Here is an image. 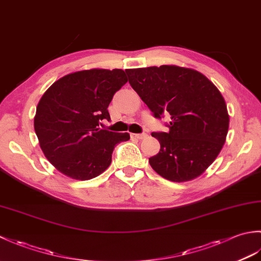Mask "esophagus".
Instances as JSON below:
<instances>
[{"label": "esophagus", "instance_id": "obj_1", "mask_svg": "<svg viewBox=\"0 0 261 261\" xmlns=\"http://www.w3.org/2000/svg\"><path fill=\"white\" fill-rule=\"evenodd\" d=\"M147 137L146 134H132L131 138H134V139H138V140H141V139H145Z\"/></svg>", "mask_w": 261, "mask_h": 261}]
</instances>
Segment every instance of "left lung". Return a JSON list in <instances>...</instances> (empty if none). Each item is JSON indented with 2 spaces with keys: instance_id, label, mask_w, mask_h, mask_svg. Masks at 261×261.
Instances as JSON below:
<instances>
[{
  "instance_id": "obj_1",
  "label": "left lung",
  "mask_w": 261,
  "mask_h": 261,
  "mask_svg": "<svg viewBox=\"0 0 261 261\" xmlns=\"http://www.w3.org/2000/svg\"><path fill=\"white\" fill-rule=\"evenodd\" d=\"M129 83L154 118L170 115L168 132H152L160 151L149 158L152 169L171 181L202 175L218 157L229 130L222 94L207 77L175 65L126 69Z\"/></svg>"
}]
</instances>
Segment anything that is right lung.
<instances>
[{
    "label": "right lung",
    "mask_w": 261,
    "mask_h": 261,
    "mask_svg": "<svg viewBox=\"0 0 261 261\" xmlns=\"http://www.w3.org/2000/svg\"><path fill=\"white\" fill-rule=\"evenodd\" d=\"M126 82L124 70L94 68L62 77L43 94L35 131L42 152L60 173L92 179L111 165L115 145L130 139L127 132L99 127L110 120L109 104Z\"/></svg>",
    "instance_id": "add662e5"
}]
</instances>
